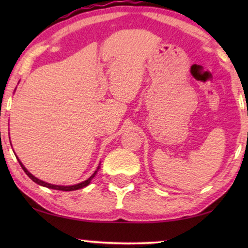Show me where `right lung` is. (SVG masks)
<instances>
[{
    "label": "right lung",
    "instance_id": "add662e5",
    "mask_svg": "<svg viewBox=\"0 0 248 248\" xmlns=\"http://www.w3.org/2000/svg\"><path fill=\"white\" fill-rule=\"evenodd\" d=\"M18 159V158H17ZM18 162H19V164H20V166H22V169L24 170V171L25 173H26V175L28 176L29 178H31L32 182H35L36 184H38V185H40V186H44V187H47V188H50V189H56V190H62V191H72V190H78V189H81V188H83V187H86L87 185H89L90 183H91V180H92V178L94 177V176L96 175V173H97V170L95 171V173L91 176V177L89 178V179H86L85 182H82V183H79V184H78V185H73V186H58V185H51V184H48V183H45V182H43V180H40V179H38V178H36L35 176H32L31 173H29V171L25 169V166L22 164V163H20V161L18 159ZM98 170V169H97Z\"/></svg>",
    "mask_w": 248,
    "mask_h": 248
}]
</instances>
